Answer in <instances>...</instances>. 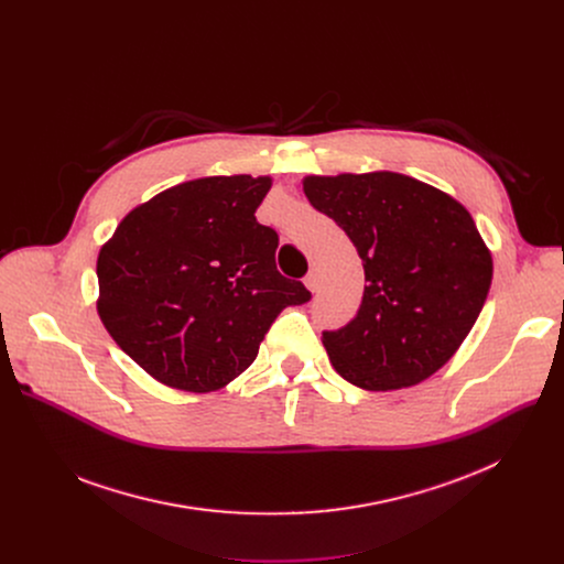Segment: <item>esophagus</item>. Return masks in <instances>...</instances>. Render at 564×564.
I'll return each mask as SVG.
<instances>
[{
	"mask_svg": "<svg viewBox=\"0 0 564 564\" xmlns=\"http://www.w3.org/2000/svg\"><path fill=\"white\" fill-rule=\"evenodd\" d=\"M303 283L307 285V290H310V292H316V290L321 288V279H318V272H316V270H310Z\"/></svg>",
	"mask_w": 564,
	"mask_h": 564,
	"instance_id": "esophagus-1",
	"label": "esophagus"
}]
</instances>
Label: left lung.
<instances>
[{
    "instance_id": "obj_1",
    "label": "left lung",
    "mask_w": 564,
    "mask_h": 564,
    "mask_svg": "<svg viewBox=\"0 0 564 564\" xmlns=\"http://www.w3.org/2000/svg\"><path fill=\"white\" fill-rule=\"evenodd\" d=\"M303 192L348 234L368 281L350 324L321 335L335 370L364 390L429 379L466 339L491 288L494 261L470 214L392 172L307 176Z\"/></svg>"
}]
</instances>
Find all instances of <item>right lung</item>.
Wrapping results in <instances>:
<instances>
[{"instance_id": "obj_1", "label": "right lung", "mask_w": 564, "mask_h": 564, "mask_svg": "<svg viewBox=\"0 0 564 564\" xmlns=\"http://www.w3.org/2000/svg\"><path fill=\"white\" fill-rule=\"evenodd\" d=\"M270 178L212 176L135 207L98 257V314L151 377L218 390L259 355L274 318L312 299L274 263L279 234L254 216Z\"/></svg>"}]
</instances>
